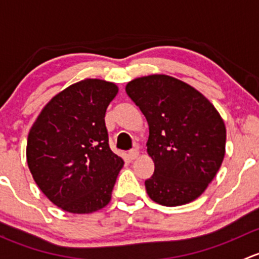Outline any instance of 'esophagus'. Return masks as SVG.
<instances>
[{"label":"esophagus","instance_id":"esophagus-1","mask_svg":"<svg viewBox=\"0 0 259 259\" xmlns=\"http://www.w3.org/2000/svg\"><path fill=\"white\" fill-rule=\"evenodd\" d=\"M138 154H140L138 149H136V148L131 149V151L128 152V158L130 159H136L138 157Z\"/></svg>","mask_w":259,"mask_h":259}]
</instances>
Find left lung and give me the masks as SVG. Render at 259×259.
<instances>
[{"mask_svg": "<svg viewBox=\"0 0 259 259\" xmlns=\"http://www.w3.org/2000/svg\"><path fill=\"white\" fill-rule=\"evenodd\" d=\"M126 92L149 127V198L167 207L198 198L225 158L226 126L218 111L201 92L167 74L133 79Z\"/></svg>", "mask_w": 259, "mask_h": 259, "instance_id": "8db88e82", "label": "left lung"}]
</instances>
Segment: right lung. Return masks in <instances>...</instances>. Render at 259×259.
<instances>
[{
  "mask_svg": "<svg viewBox=\"0 0 259 259\" xmlns=\"http://www.w3.org/2000/svg\"><path fill=\"white\" fill-rule=\"evenodd\" d=\"M118 87L87 78L47 103L31 127L27 164L45 196L66 212L92 213L107 206L123 159L108 145L106 110Z\"/></svg>",
  "mask_w": 259,
  "mask_h": 259,
  "instance_id": "right-lung-1",
  "label": "right lung"
}]
</instances>
